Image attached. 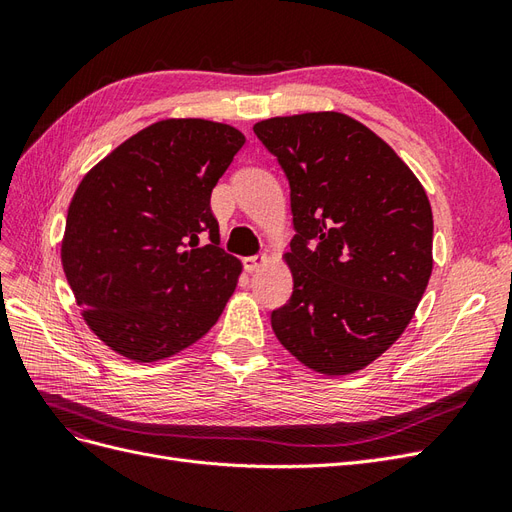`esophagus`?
<instances>
[{
  "instance_id": "1",
  "label": "esophagus",
  "mask_w": 512,
  "mask_h": 512,
  "mask_svg": "<svg viewBox=\"0 0 512 512\" xmlns=\"http://www.w3.org/2000/svg\"><path fill=\"white\" fill-rule=\"evenodd\" d=\"M269 262V258H267V254H256V256H247V258H243V267L250 271V273H254V271H258V269H262Z\"/></svg>"
}]
</instances>
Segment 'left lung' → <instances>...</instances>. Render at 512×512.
<instances>
[{"instance_id": "obj_1", "label": "left lung", "mask_w": 512, "mask_h": 512, "mask_svg": "<svg viewBox=\"0 0 512 512\" xmlns=\"http://www.w3.org/2000/svg\"><path fill=\"white\" fill-rule=\"evenodd\" d=\"M290 185L292 294L271 312L282 346L327 376L359 371L412 320L431 275L423 185L380 136L342 113L254 126Z\"/></svg>"}]
</instances>
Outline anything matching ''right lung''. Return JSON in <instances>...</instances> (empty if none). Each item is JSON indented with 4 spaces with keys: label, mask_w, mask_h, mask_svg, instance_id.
Wrapping results in <instances>:
<instances>
[{
    "label": "right lung",
    "mask_w": 512,
    "mask_h": 512,
    "mask_svg": "<svg viewBox=\"0 0 512 512\" xmlns=\"http://www.w3.org/2000/svg\"><path fill=\"white\" fill-rule=\"evenodd\" d=\"M243 143L226 123L164 119L121 143L76 188L61 265L108 348L160 361L222 316L241 262L220 247L211 192Z\"/></svg>",
    "instance_id": "right-lung-1"
}]
</instances>
